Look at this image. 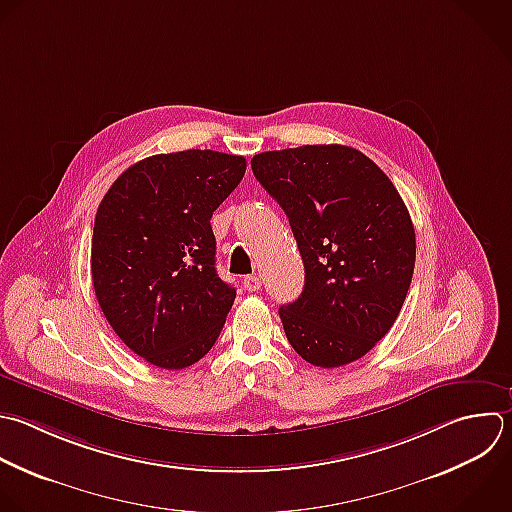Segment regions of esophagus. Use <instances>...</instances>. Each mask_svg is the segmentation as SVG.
Wrapping results in <instances>:
<instances>
[{
	"label": "esophagus",
	"instance_id": "obj_1",
	"mask_svg": "<svg viewBox=\"0 0 512 512\" xmlns=\"http://www.w3.org/2000/svg\"><path fill=\"white\" fill-rule=\"evenodd\" d=\"M242 284H244V288H246L248 292H258L260 286H262V280H260L258 276H246Z\"/></svg>",
	"mask_w": 512,
	"mask_h": 512
}]
</instances>
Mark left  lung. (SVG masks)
Listing matches in <instances>:
<instances>
[{"label": "left lung", "instance_id": "obj_1", "mask_svg": "<svg viewBox=\"0 0 512 512\" xmlns=\"http://www.w3.org/2000/svg\"><path fill=\"white\" fill-rule=\"evenodd\" d=\"M252 172L288 216L304 262L302 294L278 310L288 342L320 368L362 358L392 328L414 272L398 190L340 144L262 152Z\"/></svg>", "mask_w": 512, "mask_h": 512}]
</instances>
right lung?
<instances>
[{"instance_id":"1","label":"right lung","mask_w":512,"mask_h":512,"mask_svg":"<svg viewBox=\"0 0 512 512\" xmlns=\"http://www.w3.org/2000/svg\"><path fill=\"white\" fill-rule=\"evenodd\" d=\"M246 172L214 150L158 154L130 166L100 202L92 280L120 340L146 362L180 370L216 342L236 290L216 272L214 210Z\"/></svg>"}]
</instances>
